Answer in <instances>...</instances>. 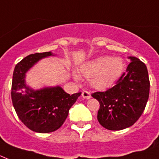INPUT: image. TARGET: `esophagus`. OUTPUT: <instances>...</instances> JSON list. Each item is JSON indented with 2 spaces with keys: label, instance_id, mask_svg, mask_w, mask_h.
<instances>
[{
  "label": "esophagus",
  "instance_id": "34e87169",
  "mask_svg": "<svg viewBox=\"0 0 159 159\" xmlns=\"http://www.w3.org/2000/svg\"><path fill=\"white\" fill-rule=\"evenodd\" d=\"M82 97L84 98V99H90V98L92 97V96H91V93H90V92H87V91H84V92H82Z\"/></svg>",
  "mask_w": 159,
  "mask_h": 159
}]
</instances>
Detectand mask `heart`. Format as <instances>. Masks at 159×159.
Segmentation results:
<instances>
[{
    "label": "heart",
    "instance_id": "obj_1",
    "mask_svg": "<svg viewBox=\"0 0 159 159\" xmlns=\"http://www.w3.org/2000/svg\"><path fill=\"white\" fill-rule=\"evenodd\" d=\"M125 62L121 57L100 56L82 64L80 71L96 89H106L117 82L125 70ZM72 77L79 81V75L73 72Z\"/></svg>",
    "mask_w": 159,
    "mask_h": 159
}]
</instances>
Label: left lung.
Returning <instances> with one entry per match:
<instances>
[{
  "mask_svg": "<svg viewBox=\"0 0 159 159\" xmlns=\"http://www.w3.org/2000/svg\"><path fill=\"white\" fill-rule=\"evenodd\" d=\"M129 58L130 63L116 86L106 92L92 94L100 103L97 120L110 130H121L133 125L143 114L149 96L146 65L135 57Z\"/></svg>",
  "mask_w": 159,
  "mask_h": 159,
  "instance_id": "obj_1",
  "label": "left lung"
}]
</instances>
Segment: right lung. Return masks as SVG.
I'll return each instance as SVG.
<instances>
[{"label": "right lung", "mask_w": 159, "mask_h": 159, "mask_svg": "<svg viewBox=\"0 0 159 159\" xmlns=\"http://www.w3.org/2000/svg\"><path fill=\"white\" fill-rule=\"evenodd\" d=\"M52 52L30 54L16 64L13 72L11 99L17 116L30 129L38 133L57 130L67 119L69 109L81 92L69 95L60 86L34 90L26 84V72Z\"/></svg>", "instance_id": "add662e5"}]
</instances>
